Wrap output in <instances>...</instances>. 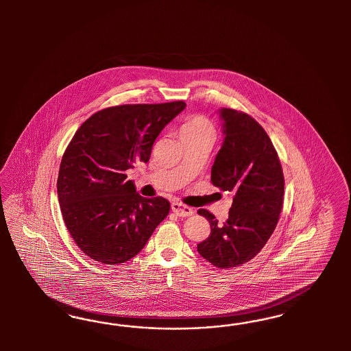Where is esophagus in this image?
Returning a JSON list of instances; mask_svg holds the SVG:
<instances>
[{
	"mask_svg": "<svg viewBox=\"0 0 351 351\" xmlns=\"http://www.w3.org/2000/svg\"><path fill=\"white\" fill-rule=\"evenodd\" d=\"M171 208H172L173 213H176V216H179V217H188V216H191L194 213L193 208L180 202L171 203Z\"/></svg>",
	"mask_w": 351,
	"mask_h": 351,
	"instance_id": "esophagus-1",
	"label": "esophagus"
}]
</instances>
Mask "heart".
Here are the masks:
<instances>
[{"label": "heart", "instance_id": "heart-1", "mask_svg": "<svg viewBox=\"0 0 351 351\" xmlns=\"http://www.w3.org/2000/svg\"><path fill=\"white\" fill-rule=\"evenodd\" d=\"M181 135H198L210 134L213 135V128L203 117H193L188 119L180 128Z\"/></svg>", "mask_w": 351, "mask_h": 351}]
</instances>
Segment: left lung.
I'll return each mask as SVG.
<instances>
[{"mask_svg":"<svg viewBox=\"0 0 351 351\" xmlns=\"http://www.w3.org/2000/svg\"><path fill=\"white\" fill-rule=\"evenodd\" d=\"M223 121V145L211 169V181L233 193L225 223L199 210L211 225L197 251L213 266L229 269L254 258L274 232L283 204L285 179L271 140L255 119L229 108L217 110Z\"/></svg>","mask_w":351,"mask_h":351,"instance_id":"1","label":"left lung"}]
</instances>
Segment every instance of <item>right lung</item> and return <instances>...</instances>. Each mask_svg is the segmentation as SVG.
<instances>
[{"label": "right lung", "instance_id": "obj_1", "mask_svg": "<svg viewBox=\"0 0 351 351\" xmlns=\"http://www.w3.org/2000/svg\"><path fill=\"white\" fill-rule=\"evenodd\" d=\"M184 101L106 108L77 130L64 152L58 197L77 245L97 263H126L147 245L169 215L170 202L145 198L126 171L148 162L160 131Z\"/></svg>", "mask_w": 351, "mask_h": 351}]
</instances>
